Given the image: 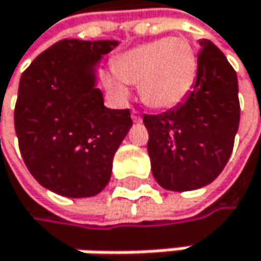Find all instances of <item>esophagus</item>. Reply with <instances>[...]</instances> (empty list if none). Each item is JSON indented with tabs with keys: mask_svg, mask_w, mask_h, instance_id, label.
<instances>
[{
	"mask_svg": "<svg viewBox=\"0 0 261 261\" xmlns=\"http://www.w3.org/2000/svg\"><path fill=\"white\" fill-rule=\"evenodd\" d=\"M132 119H133V122H141L142 119H141V114H139V111H136V109H133L132 111Z\"/></svg>",
	"mask_w": 261,
	"mask_h": 261,
	"instance_id": "1",
	"label": "esophagus"
}]
</instances>
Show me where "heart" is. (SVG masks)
<instances>
[{
  "instance_id": "heart-1",
  "label": "heart",
  "mask_w": 261,
  "mask_h": 261,
  "mask_svg": "<svg viewBox=\"0 0 261 261\" xmlns=\"http://www.w3.org/2000/svg\"><path fill=\"white\" fill-rule=\"evenodd\" d=\"M114 73L105 84L117 97L125 98L128 87L139 84L141 100L155 109H172L191 92L197 75V56L185 37H163L142 43L116 59Z\"/></svg>"
}]
</instances>
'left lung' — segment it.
I'll return each instance as SVG.
<instances>
[{"mask_svg": "<svg viewBox=\"0 0 261 261\" xmlns=\"http://www.w3.org/2000/svg\"><path fill=\"white\" fill-rule=\"evenodd\" d=\"M193 92L166 113L144 114L148 156L160 186L193 191L225 167L240 125L238 78L221 49L200 40Z\"/></svg>", "mask_w": 261, "mask_h": 261, "instance_id": "1", "label": "left lung"}]
</instances>
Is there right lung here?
I'll return each mask as SVG.
<instances>
[{
  "instance_id": "1",
  "label": "right lung",
  "mask_w": 261,
  "mask_h": 261,
  "mask_svg": "<svg viewBox=\"0 0 261 261\" xmlns=\"http://www.w3.org/2000/svg\"><path fill=\"white\" fill-rule=\"evenodd\" d=\"M117 45L59 40L20 78L14 113L20 152L33 177L59 196L101 193L114 153L133 125L129 109L106 108L97 87V65Z\"/></svg>"
}]
</instances>
